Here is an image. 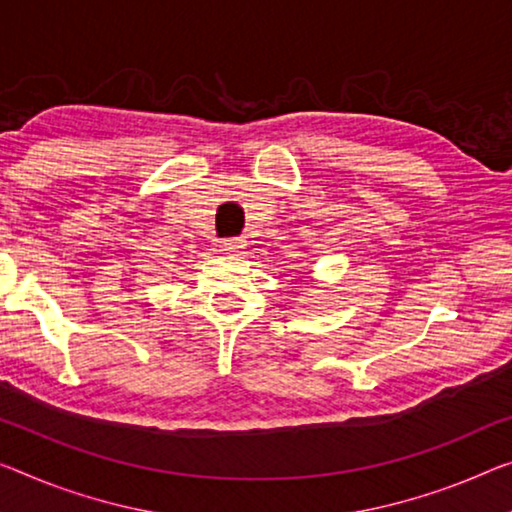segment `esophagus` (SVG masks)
<instances>
[{
    "label": "esophagus",
    "instance_id": "obj_1",
    "mask_svg": "<svg viewBox=\"0 0 512 512\" xmlns=\"http://www.w3.org/2000/svg\"><path fill=\"white\" fill-rule=\"evenodd\" d=\"M242 247H245V242H242L240 238H229V240L222 242L224 251H240Z\"/></svg>",
    "mask_w": 512,
    "mask_h": 512
}]
</instances>
